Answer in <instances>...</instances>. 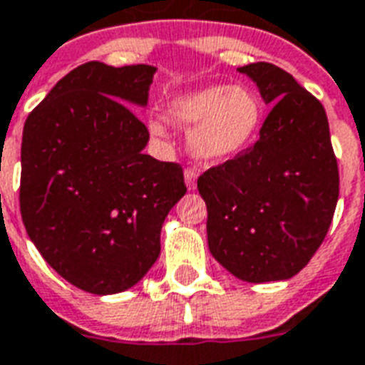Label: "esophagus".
Wrapping results in <instances>:
<instances>
[{
	"label": "esophagus",
	"instance_id": "obj_1",
	"mask_svg": "<svg viewBox=\"0 0 365 365\" xmlns=\"http://www.w3.org/2000/svg\"><path fill=\"white\" fill-rule=\"evenodd\" d=\"M197 178H199V174L193 168H187V170L183 172V180H185V185H187L189 191H193L197 187Z\"/></svg>",
	"mask_w": 365,
	"mask_h": 365
}]
</instances>
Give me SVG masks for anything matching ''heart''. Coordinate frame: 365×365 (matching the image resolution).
<instances>
[{"mask_svg": "<svg viewBox=\"0 0 365 365\" xmlns=\"http://www.w3.org/2000/svg\"><path fill=\"white\" fill-rule=\"evenodd\" d=\"M166 120L187 132L189 155L205 164L227 163L257 141L262 130L264 107L245 86H207L172 97L164 108ZM151 118L153 138H168V124Z\"/></svg>", "mask_w": 365, "mask_h": 365, "instance_id": "obj_1", "label": "heart"}]
</instances>
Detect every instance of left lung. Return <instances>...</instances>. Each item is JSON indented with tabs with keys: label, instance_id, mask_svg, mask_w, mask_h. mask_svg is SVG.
Returning a JSON list of instances; mask_svg holds the SVG:
<instances>
[{
	"label": "left lung",
	"instance_id": "1",
	"mask_svg": "<svg viewBox=\"0 0 365 365\" xmlns=\"http://www.w3.org/2000/svg\"><path fill=\"white\" fill-rule=\"evenodd\" d=\"M257 83L269 115L260 139L207 170L208 249L237 279L283 282L310 262L329 230L339 168L324 105L269 63L239 66Z\"/></svg>",
	"mask_w": 365,
	"mask_h": 365
}]
</instances>
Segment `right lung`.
<instances>
[{"label":"right lung","mask_w":365,"mask_h":365,"mask_svg":"<svg viewBox=\"0 0 365 365\" xmlns=\"http://www.w3.org/2000/svg\"><path fill=\"white\" fill-rule=\"evenodd\" d=\"M151 65L90 61L55 83L28 115L21 147V214L30 241L74 287L115 294L160 255V230L185 195L180 164L143 153Z\"/></svg>","instance_id":"1"}]
</instances>
